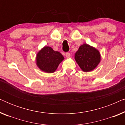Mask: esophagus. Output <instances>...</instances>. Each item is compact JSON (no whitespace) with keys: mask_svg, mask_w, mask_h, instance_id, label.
<instances>
[{"mask_svg":"<svg viewBox=\"0 0 125 125\" xmlns=\"http://www.w3.org/2000/svg\"><path fill=\"white\" fill-rule=\"evenodd\" d=\"M65 56L66 57H69L71 56V54L69 52H66L65 53Z\"/></svg>","mask_w":125,"mask_h":125,"instance_id":"obj_1","label":"esophagus"}]
</instances>
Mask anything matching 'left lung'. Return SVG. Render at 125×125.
Wrapping results in <instances>:
<instances>
[{"label": "left lung", "instance_id": "1", "mask_svg": "<svg viewBox=\"0 0 125 125\" xmlns=\"http://www.w3.org/2000/svg\"><path fill=\"white\" fill-rule=\"evenodd\" d=\"M75 60L83 72H90L94 69L101 60L99 51L91 46L83 44L75 53Z\"/></svg>", "mask_w": 125, "mask_h": 125}]
</instances>
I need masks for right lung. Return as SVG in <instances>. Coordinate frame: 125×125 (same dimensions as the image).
I'll return each mask as SVG.
<instances>
[{
	"mask_svg": "<svg viewBox=\"0 0 125 125\" xmlns=\"http://www.w3.org/2000/svg\"><path fill=\"white\" fill-rule=\"evenodd\" d=\"M64 59V57L60 53L46 46L37 54L36 64L42 71L53 73Z\"/></svg>",
	"mask_w": 125,
	"mask_h": 125,
	"instance_id": "1",
	"label": "right lung"
}]
</instances>
